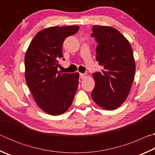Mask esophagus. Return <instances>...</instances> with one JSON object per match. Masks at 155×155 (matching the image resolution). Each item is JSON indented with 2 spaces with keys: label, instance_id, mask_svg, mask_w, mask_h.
<instances>
[{
  "label": "esophagus",
  "instance_id": "obj_1",
  "mask_svg": "<svg viewBox=\"0 0 155 155\" xmlns=\"http://www.w3.org/2000/svg\"><path fill=\"white\" fill-rule=\"evenodd\" d=\"M87 77V74H82V73H80V77L81 78H84Z\"/></svg>",
  "mask_w": 155,
  "mask_h": 155
}]
</instances>
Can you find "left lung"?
<instances>
[{"label":"left lung","mask_w":155,"mask_h":155,"mask_svg":"<svg viewBox=\"0 0 155 155\" xmlns=\"http://www.w3.org/2000/svg\"><path fill=\"white\" fill-rule=\"evenodd\" d=\"M91 36L96 41V61L102 72L92 74L95 86L91 98L107 110H114L125 101L135 73L133 49L127 38L115 28L94 25Z\"/></svg>","instance_id":"obj_1"}]
</instances>
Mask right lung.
I'll return each mask as SVG.
<instances>
[{"instance_id":"obj_1","label":"right lung","mask_w":155,"mask_h":155,"mask_svg":"<svg viewBox=\"0 0 155 155\" xmlns=\"http://www.w3.org/2000/svg\"><path fill=\"white\" fill-rule=\"evenodd\" d=\"M78 29V26L44 28L35 35L26 52V82L38 105L50 115L66 111L77 90L79 74L60 73L57 68L64 57V41Z\"/></svg>"}]
</instances>
